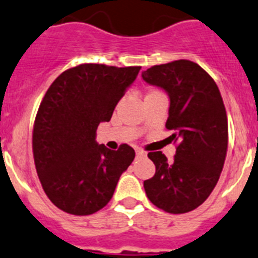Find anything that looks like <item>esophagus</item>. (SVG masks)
<instances>
[{
	"instance_id": "34e87169",
	"label": "esophagus",
	"mask_w": 258,
	"mask_h": 258,
	"mask_svg": "<svg viewBox=\"0 0 258 258\" xmlns=\"http://www.w3.org/2000/svg\"><path fill=\"white\" fill-rule=\"evenodd\" d=\"M136 154H137V156H145V155H146V153H145L144 150H141V149H140V150L136 151Z\"/></svg>"
}]
</instances>
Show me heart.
<instances>
[{
	"label": "heart",
	"instance_id": "obj_1",
	"mask_svg": "<svg viewBox=\"0 0 258 258\" xmlns=\"http://www.w3.org/2000/svg\"><path fill=\"white\" fill-rule=\"evenodd\" d=\"M158 95H163V92L160 91V90L154 89V87H151V89L147 90L146 96H145V99H146V98H151V96H158Z\"/></svg>",
	"mask_w": 258,
	"mask_h": 258
}]
</instances>
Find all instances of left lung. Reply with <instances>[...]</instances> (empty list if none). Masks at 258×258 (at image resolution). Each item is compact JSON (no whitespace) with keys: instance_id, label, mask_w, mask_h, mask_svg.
Listing matches in <instances>:
<instances>
[{"instance_id":"left-lung-1","label":"left lung","mask_w":258,"mask_h":258,"mask_svg":"<svg viewBox=\"0 0 258 258\" xmlns=\"http://www.w3.org/2000/svg\"><path fill=\"white\" fill-rule=\"evenodd\" d=\"M142 78L168 92L166 127L177 144L172 162L162 151L147 154L155 175L144 181L145 192L167 213H189L206 201L223 169L228 146L223 99L214 79L193 61L154 65Z\"/></svg>"}]
</instances>
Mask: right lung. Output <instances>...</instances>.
Listing matches in <instances>:
<instances>
[{
  "mask_svg": "<svg viewBox=\"0 0 258 258\" xmlns=\"http://www.w3.org/2000/svg\"><path fill=\"white\" fill-rule=\"evenodd\" d=\"M141 66L81 63L54 79L37 109L32 132L35 167L52 204L73 215H90L111 201L133 147L117 151L95 141Z\"/></svg>",
  "mask_w": 258,
  "mask_h": 258,
  "instance_id": "add662e5",
  "label": "right lung"
}]
</instances>
